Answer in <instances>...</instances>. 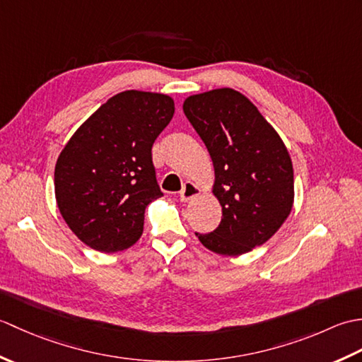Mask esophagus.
I'll return each mask as SVG.
<instances>
[{
	"label": "esophagus",
	"instance_id": "34e87169",
	"mask_svg": "<svg viewBox=\"0 0 362 362\" xmlns=\"http://www.w3.org/2000/svg\"><path fill=\"white\" fill-rule=\"evenodd\" d=\"M199 193H201V189H199L197 185H194L193 182H185V185H183V188L180 191V201L188 202L189 199L196 197Z\"/></svg>",
	"mask_w": 362,
	"mask_h": 362
}]
</instances>
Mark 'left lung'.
<instances>
[{
	"mask_svg": "<svg viewBox=\"0 0 362 362\" xmlns=\"http://www.w3.org/2000/svg\"><path fill=\"white\" fill-rule=\"evenodd\" d=\"M214 166L213 194L222 219L196 233L206 249L238 257L264 244L294 204V169L280 135L247 98L233 88L193 95L183 103Z\"/></svg>",
	"mask_w": 362,
	"mask_h": 362,
	"instance_id": "obj_1",
	"label": "left lung"
}]
</instances>
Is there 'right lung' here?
<instances>
[{
  "label": "right lung",
  "instance_id": "add662e5",
  "mask_svg": "<svg viewBox=\"0 0 362 362\" xmlns=\"http://www.w3.org/2000/svg\"><path fill=\"white\" fill-rule=\"evenodd\" d=\"M173 115L168 95L122 91L99 107L60 152L54 171L57 206L88 247L113 253L140 240L146 206L163 196L152 144Z\"/></svg>",
  "mask_w": 362,
  "mask_h": 362
}]
</instances>
